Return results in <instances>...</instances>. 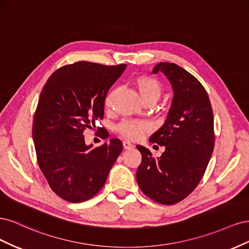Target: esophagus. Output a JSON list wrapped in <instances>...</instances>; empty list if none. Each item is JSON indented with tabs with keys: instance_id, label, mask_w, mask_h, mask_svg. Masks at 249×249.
<instances>
[{
	"instance_id": "34e87169",
	"label": "esophagus",
	"mask_w": 249,
	"mask_h": 249,
	"mask_svg": "<svg viewBox=\"0 0 249 249\" xmlns=\"http://www.w3.org/2000/svg\"><path fill=\"white\" fill-rule=\"evenodd\" d=\"M123 145H124V147L126 148V149L133 147V144H132V143H131L129 140H124V141H123Z\"/></svg>"
}]
</instances>
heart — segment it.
<instances>
[{
  "label": "heart",
  "mask_w": 249,
  "mask_h": 249,
  "mask_svg": "<svg viewBox=\"0 0 249 249\" xmlns=\"http://www.w3.org/2000/svg\"><path fill=\"white\" fill-rule=\"evenodd\" d=\"M134 85L138 90V92L141 96L142 101L146 99H154L158 100V97L161 94V84L156 78L148 76V74H141L134 79ZM105 105L107 107H110L111 105V95H109ZM148 127L146 122L137 119H125L123 120L117 126L116 131L123 135L124 137L130 139H138L141 137V135L144 133Z\"/></svg>",
  "instance_id": "b5f03b06"
}]
</instances>
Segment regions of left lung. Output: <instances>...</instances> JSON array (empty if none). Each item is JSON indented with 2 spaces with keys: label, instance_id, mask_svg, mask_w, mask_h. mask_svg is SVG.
Instances as JSON below:
<instances>
[{
  "label": "left lung",
  "instance_id": "left-lung-1",
  "mask_svg": "<svg viewBox=\"0 0 249 249\" xmlns=\"http://www.w3.org/2000/svg\"><path fill=\"white\" fill-rule=\"evenodd\" d=\"M173 89V99L164 124L149 142L165 146L155 159L148 148L137 145L142 161L136 173L141 191L162 205H175L199 184L212 156L215 142L212 106L200 82L182 67L168 62L155 66Z\"/></svg>",
  "mask_w": 249,
  "mask_h": 249
}]
</instances>
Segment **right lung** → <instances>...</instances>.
Here are the masks:
<instances>
[{
	"label": "right lung",
	"instance_id": "right-lung-1",
	"mask_svg": "<svg viewBox=\"0 0 249 249\" xmlns=\"http://www.w3.org/2000/svg\"><path fill=\"white\" fill-rule=\"evenodd\" d=\"M125 67L87 61L64 65L41 90L32 136L39 168L62 199L82 202L93 197L122 153L117 138L92 148L83 134L103 119L108 90ZM100 136L108 138L107 132L101 130Z\"/></svg>",
	"mask_w": 249,
	"mask_h": 249
}]
</instances>
